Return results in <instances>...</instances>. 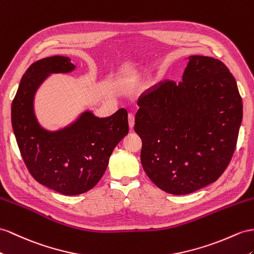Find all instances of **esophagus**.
Wrapping results in <instances>:
<instances>
[{
    "label": "esophagus",
    "instance_id": "34e87169",
    "mask_svg": "<svg viewBox=\"0 0 254 254\" xmlns=\"http://www.w3.org/2000/svg\"><path fill=\"white\" fill-rule=\"evenodd\" d=\"M134 119H135V117H134V115L133 114H128V127H131V128H133V127H134Z\"/></svg>",
    "mask_w": 254,
    "mask_h": 254
}]
</instances>
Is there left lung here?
<instances>
[{
	"label": "left lung",
	"mask_w": 254,
	"mask_h": 254,
	"mask_svg": "<svg viewBox=\"0 0 254 254\" xmlns=\"http://www.w3.org/2000/svg\"><path fill=\"white\" fill-rule=\"evenodd\" d=\"M135 132L152 183L184 195L216 181L235 151L243 101L229 68L210 57L190 56L183 81L160 82L142 94Z\"/></svg>",
	"instance_id": "obj_1"
}]
</instances>
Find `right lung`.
I'll return each mask as SVG.
<instances>
[{
  "label": "right lung",
  "instance_id": "1",
  "mask_svg": "<svg viewBox=\"0 0 254 254\" xmlns=\"http://www.w3.org/2000/svg\"><path fill=\"white\" fill-rule=\"evenodd\" d=\"M76 68L68 57L54 56L31 64L11 104V126L29 172L41 185L64 195L87 192L105 173L110 155L128 133L127 112L106 118L86 110L57 131L44 128L34 112V97L51 74Z\"/></svg>",
  "mask_w": 254,
  "mask_h": 254
}]
</instances>
